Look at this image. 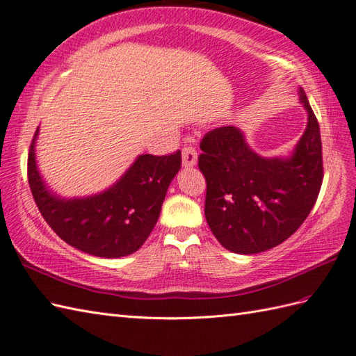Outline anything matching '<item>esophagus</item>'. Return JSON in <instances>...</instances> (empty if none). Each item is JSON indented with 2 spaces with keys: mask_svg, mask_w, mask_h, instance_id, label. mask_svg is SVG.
Instances as JSON below:
<instances>
[{
  "mask_svg": "<svg viewBox=\"0 0 356 356\" xmlns=\"http://www.w3.org/2000/svg\"><path fill=\"white\" fill-rule=\"evenodd\" d=\"M181 163L185 168H191L197 163V152L193 145H185L181 148Z\"/></svg>",
  "mask_w": 356,
  "mask_h": 356,
  "instance_id": "esophagus-1",
  "label": "esophagus"
}]
</instances>
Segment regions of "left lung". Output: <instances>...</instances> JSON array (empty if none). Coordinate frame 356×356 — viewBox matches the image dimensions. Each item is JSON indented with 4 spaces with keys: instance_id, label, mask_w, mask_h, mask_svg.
<instances>
[{
    "instance_id": "obj_1",
    "label": "left lung",
    "mask_w": 356,
    "mask_h": 356,
    "mask_svg": "<svg viewBox=\"0 0 356 356\" xmlns=\"http://www.w3.org/2000/svg\"><path fill=\"white\" fill-rule=\"evenodd\" d=\"M308 126L290 158H262L243 131L225 126L202 139L198 168L206 179L204 217L225 249L252 254L290 238L307 220L323 181L318 121L305 90Z\"/></svg>"
}]
</instances>
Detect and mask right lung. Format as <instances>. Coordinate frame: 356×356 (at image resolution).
Here are the masks:
<instances>
[{"label": "right lung", "mask_w": 356, "mask_h": 356, "mask_svg": "<svg viewBox=\"0 0 356 356\" xmlns=\"http://www.w3.org/2000/svg\"><path fill=\"white\" fill-rule=\"evenodd\" d=\"M30 144L27 176L39 212L65 243L100 258H121L145 243L159 218L167 189L181 165L180 152L167 156L140 154L117 184L85 198H65L49 193Z\"/></svg>", "instance_id": "1"}]
</instances>
